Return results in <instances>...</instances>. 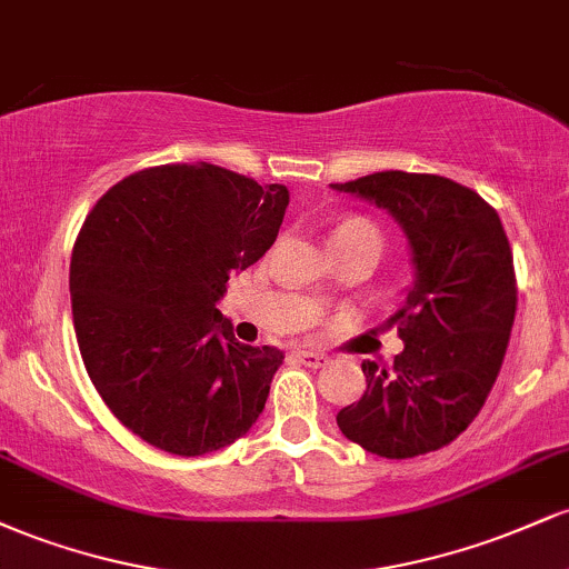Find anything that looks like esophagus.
Segmentation results:
<instances>
[{
    "label": "esophagus",
    "mask_w": 569,
    "mask_h": 569,
    "mask_svg": "<svg viewBox=\"0 0 569 569\" xmlns=\"http://www.w3.org/2000/svg\"><path fill=\"white\" fill-rule=\"evenodd\" d=\"M297 358L305 363V367H312V369L323 367V363L329 361V358H326L323 352H316V350H297Z\"/></svg>",
    "instance_id": "obj_1"
}]
</instances>
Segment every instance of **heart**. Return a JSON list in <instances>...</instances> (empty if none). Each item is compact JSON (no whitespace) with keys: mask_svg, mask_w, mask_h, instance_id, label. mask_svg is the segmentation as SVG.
I'll use <instances>...</instances> for the list:
<instances>
[{"mask_svg":"<svg viewBox=\"0 0 569 569\" xmlns=\"http://www.w3.org/2000/svg\"><path fill=\"white\" fill-rule=\"evenodd\" d=\"M345 238H371V240H377V243H382L380 230H377L369 219H361V217H350V219L339 221L335 234H331V243H335V240H345Z\"/></svg>","mask_w":569,"mask_h":569,"instance_id":"heart-1","label":"heart"}]
</instances>
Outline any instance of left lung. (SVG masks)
Returning <instances> with one entry per match:
<instances>
[{"label": "left lung", "instance_id": "left-lung-1", "mask_svg": "<svg viewBox=\"0 0 569 569\" xmlns=\"http://www.w3.org/2000/svg\"><path fill=\"white\" fill-rule=\"evenodd\" d=\"M339 192L375 202L407 232L415 283L390 318L403 339L393 367L363 361L367 393L339 409L350 441L388 460L447 447L498 380L516 316V272L498 211L436 173L380 171Z\"/></svg>", "mask_w": 569, "mask_h": 569}]
</instances>
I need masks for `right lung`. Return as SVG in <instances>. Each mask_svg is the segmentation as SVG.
<instances>
[{
  "label": "right lung",
  "instance_id": "obj_1",
  "mask_svg": "<svg viewBox=\"0 0 569 569\" xmlns=\"http://www.w3.org/2000/svg\"><path fill=\"white\" fill-rule=\"evenodd\" d=\"M286 206L283 184L179 162L128 176L88 213L69 270L77 345L139 439L198 457L262 415L283 352L238 342L217 302L276 243Z\"/></svg>",
  "mask_w": 569,
  "mask_h": 569
}]
</instances>
